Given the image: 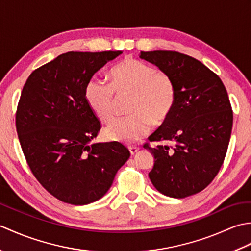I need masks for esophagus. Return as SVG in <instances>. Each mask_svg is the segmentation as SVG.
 Masks as SVG:
<instances>
[{
    "instance_id": "obj_1",
    "label": "esophagus",
    "mask_w": 251,
    "mask_h": 251,
    "mask_svg": "<svg viewBox=\"0 0 251 251\" xmlns=\"http://www.w3.org/2000/svg\"><path fill=\"white\" fill-rule=\"evenodd\" d=\"M129 151H130V154H131V155H134L135 153H137L138 151H139V147H134V146H131V147H129Z\"/></svg>"
}]
</instances>
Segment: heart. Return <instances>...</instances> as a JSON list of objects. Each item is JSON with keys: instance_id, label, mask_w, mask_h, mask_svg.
<instances>
[{"instance_id": "1", "label": "heart", "mask_w": 251, "mask_h": 251, "mask_svg": "<svg viewBox=\"0 0 251 251\" xmlns=\"http://www.w3.org/2000/svg\"><path fill=\"white\" fill-rule=\"evenodd\" d=\"M111 84L93 77L85 86V99L101 122L115 116L117 97L130 95V115L115 120L105 127L104 136L112 141L132 143L151 130L152 123L161 125L175 109L177 88L168 73L148 63L125 58L110 71Z\"/></svg>"}]
</instances>
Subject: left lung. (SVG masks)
Returning <instances> with one entry per match:
<instances>
[{
    "instance_id": "1",
    "label": "left lung",
    "mask_w": 251,
    "mask_h": 251,
    "mask_svg": "<svg viewBox=\"0 0 251 251\" xmlns=\"http://www.w3.org/2000/svg\"><path fill=\"white\" fill-rule=\"evenodd\" d=\"M139 57L168 73L177 88L173 113L149 137L162 145H143L154 156L149 177L166 196L194 195L215 179L225 161L233 125L226 89L216 73L193 57L172 50L141 51Z\"/></svg>"
}]
</instances>
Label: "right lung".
I'll list each match as a JSON object with an SVG mask.
<instances>
[{
	"instance_id": "1",
	"label": "right lung",
	"mask_w": 251,
	"mask_h": 251,
	"mask_svg": "<svg viewBox=\"0 0 251 251\" xmlns=\"http://www.w3.org/2000/svg\"><path fill=\"white\" fill-rule=\"evenodd\" d=\"M116 51H69L37 68L21 92L16 128L32 174L61 201L101 199L130 153L119 142L90 143L101 128L85 86Z\"/></svg>"
}]
</instances>
